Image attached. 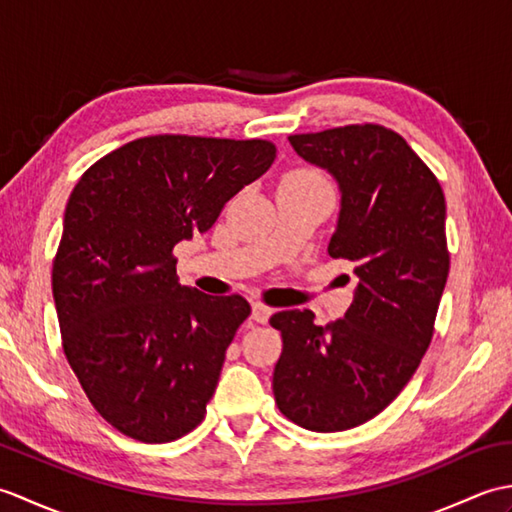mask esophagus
Here are the masks:
<instances>
[{"label": "esophagus", "instance_id": "obj_1", "mask_svg": "<svg viewBox=\"0 0 512 512\" xmlns=\"http://www.w3.org/2000/svg\"><path fill=\"white\" fill-rule=\"evenodd\" d=\"M270 314H273V310L264 306V303H253V306H250V317L257 323H266L270 319Z\"/></svg>", "mask_w": 512, "mask_h": 512}]
</instances>
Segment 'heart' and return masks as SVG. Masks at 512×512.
I'll list each match as a JSON object with an SVG mask.
<instances>
[{
  "mask_svg": "<svg viewBox=\"0 0 512 512\" xmlns=\"http://www.w3.org/2000/svg\"><path fill=\"white\" fill-rule=\"evenodd\" d=\"M292 176H314V173L312 171H295Z\"/></svg>",
  "mask_w": 512,
  "mask_h": 512,
  "instance_id": "1",
  "label": "heart"
}]
</instances>
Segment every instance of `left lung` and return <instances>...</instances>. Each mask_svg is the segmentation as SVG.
I'll use <instances>...</instances> for the list:
<instances>
[{
  "label": "left lung",
  "instance_id": "8db88e82",
  "mask_svg": "<svg viewBox=\"0 0 512 512\" xmlns=\"http://www.w3.org/2000/svg\"><path fill=\"white\" fill-rule=\"evenodd\" d=\"M297 156L334 178L339 220L328 244L356 264L345 317L273 314L284 352L275 365L279 411L310 431H345L374 418L420 365L449 277L440 182L413 149L380 125L290 136Z\"/></svg>",
  "mask_w": 512,
  "mask_h": 512
}]
</instances>
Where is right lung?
Segmentation results:
<instances>
[{
  "instance_id": "obj_1",
  "label": "right lung",
  "mask_w": 512,
  "mask_h": 512,
  "mask_svg": "<svg viewBox=\"0 0 512 512\" xmlns=\"http://www.w3.org/2000/svg\"><path fill=\"white\" fill-rule=\"evenodd\" d=\"M275 156L268 140L149 136L101 158L70 193L52 266L63 352L125 436L171 442L202 422L250 306L180 286L171 250L209 231Z\"/></svg>"
}]
</instances>
